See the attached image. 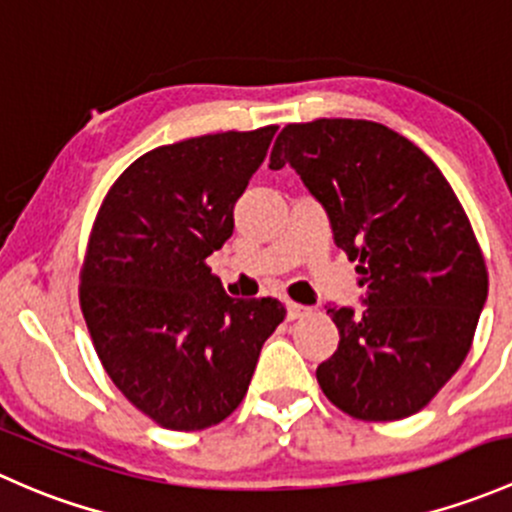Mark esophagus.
<instances>
[{
	"label": "esophagus",
	"mask_w": 512,
	"mask_h": 512,
	"mask_svg": "<svg viewBox=\"0 0 512 512\" xmlns=\"http://www.w3.org/2000/svg\"><path fill=\"white\" fill-rule=\"evenodd\" d=\"M286 313H288V320H298V318H303V315H308V308L300 303H293V300H288Z\"/></svg>",
	"instance_id": "esophagus-1"
}]
</instances>
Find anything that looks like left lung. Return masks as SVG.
Returning <instances> with one entry per match:
<instances>
[{"label": "left lung", "mask_w": 512, "mask_h": 512, "mask_svg": "<svg viewBox=\"0 0 512 512\" xmlns=\"http://www.w3.org/2000/svg\"><path fill=\"white\" fill-rule=\"evenodd\" d=\"M283 165L323 204L365 288L362 310L328 308L340 342L315 370L320 389L362 421L416 414L466 360L488 298L461 202L414 142L372 120L286 125L268 167Z\"/></svg>", "instance_id": "8db88e82"}]
</instances>
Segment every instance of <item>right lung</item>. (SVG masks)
<instances>
[{
	"label": "right lung",
	"mask_w": 512,
	"mask_h": 512,
	"mask_svg": "<svg viewBox=\"0 0 512 512\" xmlns=\"http://www.w3.org/2000/svg\"><path fill=\"white\" fill-rule=\"evenodd\" d=\"M276 125L157 147L103 199L81 271V310L105 372L165 429L219 424L244 399L276 298H231L207 256L234 234V204Z\"/></svg>",
	"instance_id": "add662e5"
}]
</instances>
